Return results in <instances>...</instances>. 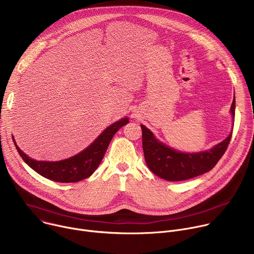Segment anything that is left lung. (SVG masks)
<instances>
[{
  "label": "left lung",
  "mask_w": 254,
  "mask_h": 254,
  "mask_svg": "<svg viewBox=\"0 0 254 254\" xmlns=\"http://www.w3.org/2000/svg\"><path fill=\"white\" fill-rule=\"evenodd\" d=\"M231 114L235 117V97L231 104ZM142 131V150L149 169L158 177L167 181H184L200 176L212 170L224 155L232 132L221 142L206 152L195 154L181 153L159 141L144 126Z\"/></svg>",
  "instance_id": "1"
}]
</instances>
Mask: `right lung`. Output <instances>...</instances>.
Wrapping results in <instances>:
<instances>
[{"mask_svg": "<svg viewBox=\"0 0 254 254\" xmlns=\"http://www.w3.org/2000/svg\"><path fill=\"white\" fill-rule=\"evenodd\" d=\"M127 123L128 120L126 118L113 124L106 127L84 151L74 157L59 162L35 161L29 158L19 149L15 139H13V141L21 158L35 172H37L46 179L55 181V182L74 183L84 180L93 174V172L99 166L107 150L108 144H110L116 132Z\"/></svg>", "mask_w": 254, "mask_h": 254, "instance_id": "1", "label": "right lung"}]
</instances>
